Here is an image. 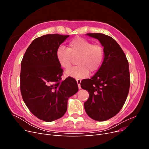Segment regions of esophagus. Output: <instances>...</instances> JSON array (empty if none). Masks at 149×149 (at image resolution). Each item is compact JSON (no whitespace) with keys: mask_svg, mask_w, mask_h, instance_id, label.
I'll return each mask as SVG.
<instances>
[{"mask_svg":"<svg viewBox=\"0 0 149 149\" xmlns=\"http://www.w3.org/2000/svg\"><path fill=\"white\" fill-rule=\"evenodd\" d=\"M76 81H77V84H78V88H79V89H80L81 88V79H76Z\"/></svg>","mask_w":149,"mask_h":149,"instance_id":"34e87169","label":"esophagus"}]
</instances>
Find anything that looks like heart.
<instances>
[{
    "label": "heart",
    "instance_id": "heart-1",
    "mask_svg": "<svg viewBox=\"0 0 149 149\" xmlns=\"http://www.w3.org/2000/svg\"><path fill=\"white\" fill-rule=\"evenodd\" d=\"M56 57L60 66L64 69L71 66L73 58H77L74 66L65 72L66 76L83 78L88 76L89 71L96 73L102 65L104 60V49L100 44H93L83 38L73 39L68 48L60 46L56 52Z\"/></svg>",
    "mask_w": 149,
    "mask_h": 149
}]
</instances>
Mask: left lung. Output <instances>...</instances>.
<instances>
[{"instance_id": "1", "label": "left lung", "mask_w": 149, "mask_h": 149, "mask_svg": "<svg viewBox=\"0 0 149 149\" xmlns=\"http://www.w3.org/2000/svg\"><path fill=\"white\" fill-rule=\"evenodd\" d=\"M86 35L100 41L104 47V60L91 79L81 82V87L89 94L84 109L89 118L104 121L118 114L127 99L130 83L129 63L114 39L102 33Z\"/></svg>"}]
</instances>
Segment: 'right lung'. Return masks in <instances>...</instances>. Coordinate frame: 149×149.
Returning a JSON list of instances; mask_svg holds the SVG:
<instances>
[{
  "mask_svg": "<svg viewBox=\"0 0 149 149\" xmlns=\"http://www.w3.org/2000/svg\"><path fill=\"white\" fill-rule=\"evenodd\" d=\"M70 35L49 34L31 42L21 62L20 91L29 109L38 119L52 122L67 110L68 98L78 92L76 81H61L63 70L57 61L58 48Z\"/></svg>",
  "mask_w": 149,
  "mask_h": 149,
  "instance_id": "right-lung-1",
  "label": "right lung"
}]
</instances>
